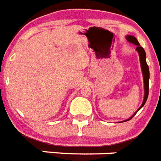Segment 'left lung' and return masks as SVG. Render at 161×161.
Wrapping results in <instances>:
<instances>
[{
    "label": "left lung",
    "instance_id": "8db88e82",
    "mask_svg": "<svg viewBox=\"0 0 161 161\" xmlns=\"http://www.w3.org/2000/svg\"><path fill=\"white\" fill-rule=\"evenodd\" d=\"M126 40L128 41V42H131V43L135 44V45L137 46L136 47V51H137L139 55L142 73H143V83H144V98H143V103H142L141 106L137 109V111L134 114L130 119H126V120L123 121V122H126V121L130 120V119H131L136 114V113L139 111V109H141V108L144 106V104L146 103V102H147V97H148V92H149V76H150V75H149L148 65L147 64V62H146V53H145L144 49L140 46V44L139 43V42H138V40L136 39V37L132 36V35H126Z\"/></svg>",
    "mask_w": 161,
    "mask_h": 161
}]
</instances>
